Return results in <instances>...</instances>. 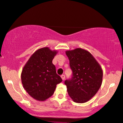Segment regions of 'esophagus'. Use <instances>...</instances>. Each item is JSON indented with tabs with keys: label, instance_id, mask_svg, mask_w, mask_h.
<instances>
[{
	"label": "esophagus",
	"instance_id": "1",
	"mask_svg": "<svg viewBox=\"0 0 123 123\" xmlns=\"http://www.w3.org/2000/svg\"><path fill=\"white\" fill-rule=\"evenodd\" d=\"M61 77L62 79L63 80L65 79V75H62L61 76Z\"/></svg>",
	"mask_w": 123,
	"mask_h": 123
}]
</instances>
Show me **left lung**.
Masks as SVG:
<instances>
[{"label":"left lung","mask_w":123,"mask_h":123,"mask_svg":"<svg viewBox=\"0 0 123 123\" xmlns=\"http://www.w3.org/2000/svg\"><path fill=\"white\" fill-rule=\"evenodd\" d=\"M72 77L65 81L68 94L76 103L91 99L101 87L103 72L100 65L87 50L76 48L66 52Z\"/></svg>","instance_id":"8db88e82"}]
</instances>
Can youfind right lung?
I'll use <instances>...</instances> for the list:
<instances>
[{"label": "right lung", "mask_w": 123, "mask_h": 123, "mask_svg": "<svg viewBox=\"0 0 123 123\" xmlns=\"http://www.w3.org/2000/svg\"><path fill=\"white\" fill-rule=\"evenodd\" d=\"M57 52L48 47L37 50L23 68L21 80L24 89L37 101H45L53 94L57 84L62 81L52 60Z\"/></svg>", "instance_id": "right-lung-1"}]
</instances>
